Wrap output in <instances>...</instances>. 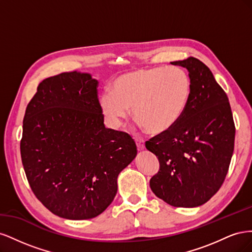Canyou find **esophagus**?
Here are the masks:
<instances>
[{
  "instance_id": "34e87169",
  "label": "esophagus",
  "mask_w": 252,
  "mask_h": 252,
  "mask_svg": "<svg viewBox=\"0 0 252 252\" xmlns=\"http://www.w3.org/2000/svg\"><path fill=\"white\" fill-rule=\"evenodd\" d=\"M136 143V147H138L139 150H142L145 148V141L143 139H135Z\"/></svg>"
}]
</instances>
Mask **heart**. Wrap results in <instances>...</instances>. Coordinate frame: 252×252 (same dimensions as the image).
I'll list each match as a JSON object with an SVG mask.
<instances>
[{
    "label": "heart",
    "mask_w": 252,
    "mask_h": 252,
    "mask_svg": "<svg viewBox=\"0 0 252 252\" xmlns=\"http://www.w3.org/2000/svg\"><path fill=\"white\" fill-rule=\"evenodd\" d=\"M191 79L184 68H141L119 75L111 83V93L100 96V108L112 128L129 117L150 133L169 131L182 119L191 97Z\"/></svg>",
    "instance_id": "b5f03b06"
}]
</instances>
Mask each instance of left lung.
Here are the masks:
<instances>
[{
    "label": "left lung",
    "mask_w": 252,
    "mask_h": 252,
    "mask_svg": "<svg viewBox=\"0 0 252 252\" xmlns=\"http://www.w3.org/2000/svg\"><path fill=\"white\" fill-rule=\"evenodd\" d=\"M171 64L188 70L191 97L174 127L145 143L159 162L150 188L167 204L191 208L208 202L224 183L235 126L228 96L207 66L192 57Z\"/></svg>",
    "instance_id": "obj_1"
}]
</instances>
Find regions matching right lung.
Returning a JSON list of instances; mask_svg holds the SVG:
<instances>
[{
    "mask_svg": "<svg viewBox=\"0 0 252 252\" xmlns=\"http://www.w3.org/2000/svg\"><path fill=\"white\" fill-rule=\"evenodd\" d=\"M97 84L88 73L53 75L26 107L23 167L36 199L60 218L101 215L117 194L119 173L138 152L128 133L105 128Z\"/></svg>",
    "mask_w": 252,
    "mask_h": 252,
    "instance_id": "right-lung-1",
    "label": "right lung"
}]
</instances>
